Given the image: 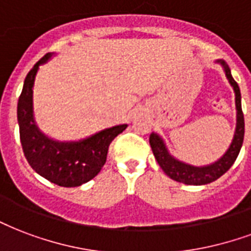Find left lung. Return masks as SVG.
<instances>
[{"mask_svg":"<svg viewBox=\"0 0 251 251\" xmlns=\"http://www.w3.org/2000/svg\"><path fill=\"white\" fill-rule=\"evenodd\" d=\"M217 62H220L224 66L225 74L229 79L230 85L233 86L235 93V107H237V127H235L234 138L233 142L230 145L227 151L221 157L217 162L207 165V166H192L185 162L178 161L174 157L169 154L166 146L163 144L162 138L158 134H150L149 142L153 150V154L157 162L161 166L163 172L166 173V176L177 181V182H182L185 185H206L210 183L215 179H218L221 176H224L225 173L227 172L233 163L237 159L239 154V150L242 148V142H244L245 135V120L244 113H242V106H241V92H239L238 83L235 82L234 78L231 77L229 66L226 65L225 61L218 59Z\"/></svg>","mask_w":251,"mask_h":251,"instance_id":"left-lung-1","label":"left lung"}]
</instances>
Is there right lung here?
<instances>
[{"label":"right lung","instance_id":"right-lung-1","mask_svg":"<svg viewBox=\"0 0 251 251\" xmlns=\"http://www.w3.org/2000/svg\"><path fill=\"white\" fill-rule=\"evenodd\" d=\"M53 55L48 53L27 73L17 106L24 154L33 170L58 186L75 187L93 179L106 162L111 141L127 125L113 126L78 142H58L37 127L33 116V86L40 65Z\"/></svg>","mask_w":251,"mask_h":251}]
</instances>
